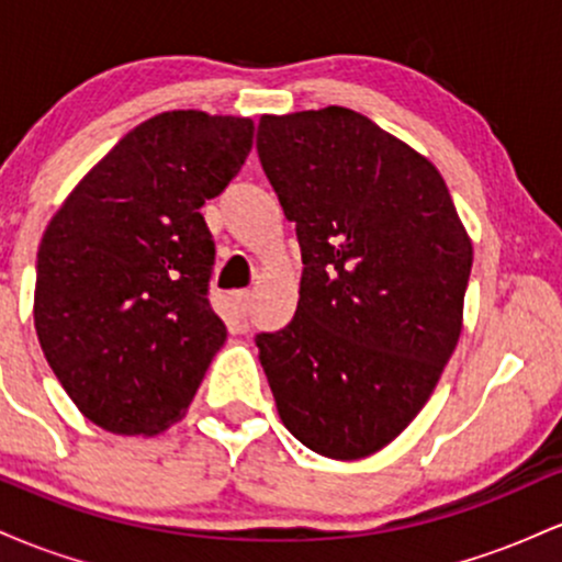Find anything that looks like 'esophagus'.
<instances>
[{
	"label": "esophagus",
	"mask_w": 562,
	"mask_h": 562,
	"mask_svg": "<svg viewBox=\"0 0 562 562\" xmlns=\"http://www.w3.org/2000/svg\"><path fill=\"white\" fill-rule=\"evenodd\" d=\"M235 306H237V312H240L245 317V314L250 312V306H254V293H250V290H237Z\"/></svg>",
	"instance_id": "obj_1"
}]
</instances>
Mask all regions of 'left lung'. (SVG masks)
Wrapping results in <instances>:
<instances>
[{
	"instance_id": "1",
	"label": "left lung",
	"mask_w": 562,
	"mask_h": 562,
	"mask_svg": "<svg viewBox=\"0 0 562 562\" xmlns=\"http://www.w3.org/2000/svg\"><path fill=\"white\" fill-rule=\"evenodd\" d=\"M256 150L303 259L295 317L256 335L277 412L303 447L362 460L434 393L473 245L436 166L362 113L261 115Z\"/></svg>"
}]
</instances>
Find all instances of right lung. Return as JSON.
<instances>
[{
  "label": "right lung",
  "mask_w": 562,
  "mask_h": 562,
  "mask_svg": "<svg viewBox=\"0 0 562 562\" xmlns=\"http://www.w3.org/2000/svg\"><path fill=\"white\" fill-rule=\"evenodd\" d=\"M250 147V119L160 113L76 184L44 232L38 344L100 428H169L227 340L209 301L216 248L200 205L222 195Z\"/></svg>",
  "instance_id": "1"
}]
</instances>
